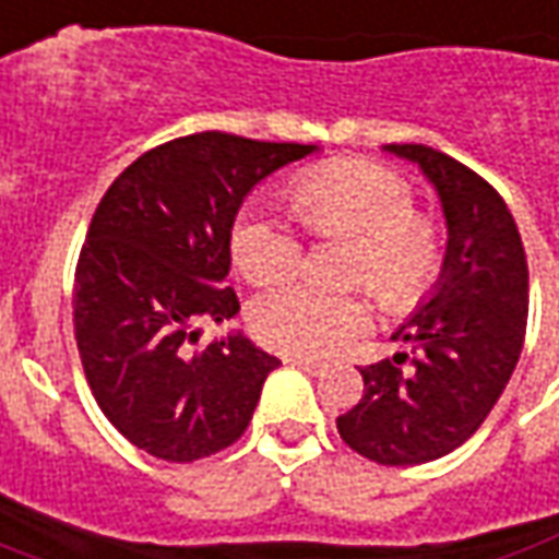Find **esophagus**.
Returning a JSON list of instances; mask_svg holds the SVG:
<instances>
[{"label": "esophagus", "mask_w": 559, "mask_h": 559, "mask_svg": "<svg viewBox=\"0 0 559 559\" xmlns=\"http://www.w3.org/2000/svg\"><path fill=\"white\" fill-rule=\"evenodd\" d=\"M287 365H294V368H302L306 374H324V361H316V358H306V356H287L284 358Z\"/></svg>", "instance_id": "esophagus-1"}]
</instances>
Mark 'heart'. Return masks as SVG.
<instances>
[{
    "label": "heart",
    "mask_w": 559,
    "mask_h": 559,
    "mask_svg": "<svg viewBox=\"0 0 559 559\" xmlns=\"http://www.w3.org/2000/svg\"><path fill=\"white\" fill-rule=\"evenodd\" d=\"M299 222L321 241H353L343 281L365 287L393 316L414 312L445 269V238L433 216L414 210L412 182L374 160H331L290 185ZM231 257L253 284L297 275L306 243L269 213H250L235 228ZM253 334L287 356H324L368 328L356 294H324L309 284L272 287L250 302Z\"/></svg>",
    "instance_id": "obj_1"
}]
</instances>
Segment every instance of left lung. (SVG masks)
<instances>
[{"mask_svg": "<svg viewBox=\"0 0 559 559\" xmlns=\"http://www.w3.org/2000/svg\"><path fill=\"white\" fill-rule=\"evenodd\" d=\"M424 169L449 222L436 294L395 331L414 349L358 368L365 390L337 417L340 439L386 467L464 445L501 399L526 337L530 269L504 198L471 166L427 145H386ZM405 360L412 369H402Z\"/></svg>", "mask_w": 559, "mask_h": 559, "instance_id": "8db88e82", "label": "left lung"}]
</instances>
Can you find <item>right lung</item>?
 I'll use <instances>...</instances> for the list:
<instances>
[{"instance_id":"right-lung-1","label":"right lung","mask_w":559,"mask_h":559,"mask_svg":"<svg viewBox=\"0 0 559 559\" xmlns=\"http://www.w3.org/2000/svg\"><path fill=\"white\" fill-rule=\"evenodd\" d=\"M316 145L194 132L145 151L98 203L73 281V334L98 408L142 452L191 464L247 430L281 361L243 334L198 346L238 316L231 225L247 191Z\"/></svg>"}]
</instances>
